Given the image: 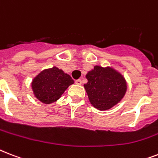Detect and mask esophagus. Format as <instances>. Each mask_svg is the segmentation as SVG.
I'll return each instance as SVG.
<instances>
[{"label": "esophagus", "mask_w": 158, "mask_h": 158, "mask_svg": "<svg viewBox=\"0 0 158 158\" xmlns=\"http://www.w3.org/2000/svg\"><path fill=\"white\" fill-rule=\"evenodd\" d=\"M75 84H78V85H81L82 80L81 79H77V80H75Z\"/></svg>", "instance_id": "34e87169"}]
</instances>
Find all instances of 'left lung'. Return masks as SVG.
Here are the masks:
<instances>
[{
	"label": "left lung",
	"mask_w": 158,
	"mask_h": 158,
	"mask_svg": "<svg viewBox=\"0 0 158 158\" xmlns=\"http://www.w3.org/2000/svg\"><path fill=\"white\" fill-rule=\"evenodd\" d=\"M88 83L84 85L89 102L98 110H109L124 98L127 84L120 72L111 67L95 65L86 74Z\"/></svg>",
	"instance_id": "1"
}]
</instances>
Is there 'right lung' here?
I'll list each match as a JSON object with an SVG mask.
<instances>
[{"label": "right lung", "mask_w": 158, "mask_h": 158, "mask_svg": "<svg viewBox=\"0 0 158 158\" xmlns=\"http://www.w3.org/2000/svg\"><path fill=\"white\" fill-rule=\"evenodd\" d=\"M74 80L62 69L54 66L41 71L32 81V89L37 99L43 103L57 101Z\"/></svg>", "instance_id": "obj_1"}]
</instances>
